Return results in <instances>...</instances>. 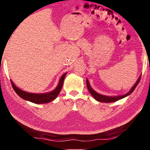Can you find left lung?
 I'll list each match as a JSON object with an SVG mask.
<instances>
[{
  "label": "left lung",
  "mask_w": 150,
  "mask_h": 150,
  "mask_svg": "<svg viewBox=\"0 0 150 150\" xmlns=\"http://www.w3.org/2000/svg\"><path fill=\"white\" fill-rule=\"evenodd\" d=\"M140 77H141V75L139 76L135 84L134 85L133 87L130 88V90L129 91L128 93L124 94V95H122L119 96H106V95H100V94L96 92L95 91H94L93 88L91 87V86L89 83V81H88L87 79V87L88 91H89L90 93L91 94V95H92L94 97V98L97 101H99V102H101V103H113V102H116V101H117L118 100H120L122 98L130 95L131 93H132L134 89L136 88V86L138 85V84L139 83V80H140Z\"/></svg>",
  "instance_id": "1"
}]
</instances>
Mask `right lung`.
<instances>
[{"mask_svg": "<svg viewBox=\"0 0 150 150\" xmlns=\"http://www.w3.org/2000/svg\"><path fill=\"white\" fill-rule=\"evenodd\" d=\"M67 73H64L60 77L59 83H58L55 88H54L51 92L45 93H31L26 92V91H22L18 87H17L12 80H11V81L12 88H14L15 92L16 93L17 95L19 96H20L22 98H23L24 100L30 101V102H32L35 104H45L51 102V101L54 100L55 98L57 97L58 95H59L61 90H62L63 84V81H64V79L66 75H67Z\"/></svg>", "mask_w": 150, "mask_h": 150, "instance_id": "obj_1", "label": "right lung"}]
</instances>
